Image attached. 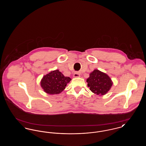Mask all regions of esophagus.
<instances>
[{"label":"esophagus","mask_w":146,"mask_h":146,"mask_svg":"<svg viewBox=\"0 0 146 146\" xmlns=\"http://www.w3.org/2000/svg\"><path fill=\"white\" fill-rule=\"evenodd\" d=\"M73 76H74V78L79 77V76H80V74H79V73H78V72H75V73H74V74H73Z\"/></svg>","instance_id":"obj_1"}]
</instances>
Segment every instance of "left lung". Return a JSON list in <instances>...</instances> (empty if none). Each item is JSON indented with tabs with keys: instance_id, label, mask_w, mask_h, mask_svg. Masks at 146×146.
<instances>
[{
	"instance_id": "1",
	"label": "left lung",
	"mask_w": 146,
	"mask_h": 146,
	"mask_svg": "<svg viewBox=\"0 0 146 146\" xmlns=\"http://www.w3.org/2000/svg\"><path fill=\"white\" fill-rule=\"evenodd\" d=\"M86 82L90 90L97 95H104L107 94L113 84L110 76L98 70H95L91 73Z\"/></svg>"
}]
</instances>
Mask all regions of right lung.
Wrapping results in <instances>:
<instances>
[{
    "label": "right lung",
    "instance_id": "1",
    "mask_svg": "<svg viewBox=\"0 0 146 146\" xmlns=\"http://www.w3.org/2000/svg\"><path fill=\"white\" fill-rule=\"evenodd\" d=\"M70 77L64 76L58 70H55L42 77L40 85L47 94H58L66 88L67 84L70 83Z\"/></svg>",
    "mask_w": 146,
    "mask_h": 146
}]
</instances>
